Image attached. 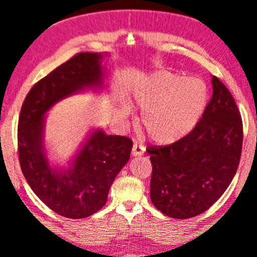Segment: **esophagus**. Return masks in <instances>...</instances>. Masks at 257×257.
Masks as SVG:
<instances>
[{
  "label": "esophagus",
  "instance_id": "esophagus-1",
  "mask_svg": "<svg viewBox=\"0 0 257 257\" xmlns=\"http://www.w3.org/2000/svg\"><path fill=\"white\" fill-rule=\"evenodd\" d=\"M145 151H146V148L144 147V146L134 144V145H133V148H132V155H133V157H140V155L144 154Z\"/></svg>",
  "mask_w": 257,
  "mask_h": 257
}]
</instances>
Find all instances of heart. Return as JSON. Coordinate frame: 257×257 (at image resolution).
<instances>
[{
	"label": "heart",
	"instance_id": "b5f03b06",
	"mask_svg": "<svg viewBox=\"0 0 257 257\" xmlns=\"http://www.w3.org/2000/svg\"><path fill=\"white\" fill-rule=\"evenodd\" d=\"M131 102L142 111L141 125L153 141L172 145L199 123L209 103V87L199 78L155 71L134 83ZM131 113V106L125 103L118 106L119 118Z\"/></svg>",
	"mask_w": 257,
	"mask_h": 257
}]
</instances>
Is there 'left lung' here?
I'll use <instances>...</instances> for the list:
<instances>
[{
  "label": "left lung",
  "instance_id": "8db88e82",
  "mask_svg": "<svg viewBox=\"0 0 257 257\" xmlns=\"http://www.w3.org/2000/svg\"><path fill=\"white\" fill-rule=\"evenodd\" d=\"M212 97L196 128L180 141L151 147L152 203L177 219L198 216L212 206L235 177L243 126L235 99L213 76Z\"/></svg>",
  "mask_w": 257,
  "mask_h": 257
}]
</instances>
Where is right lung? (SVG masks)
<instances>
[{
  "label": "right lung",
  "mask_w": 257,
  "mask_h": 257,
  "mask_svg": "<svg viewBox=\"0 0 257 257\" xmlns=\"http://www.w3.org/2000/svg\"><path fill=\"white\" fill-rule=\"evenodd\" d=\"M110 54L84 52L42 78L22 104L18 142L22 173L33 192L66 218L89 217L105 205L116 175L131 158L133 142L92 128L66 164L52 160L47 148V113L67 97L108 90L103 59Z\"/></svg>",
  "instance_id": "1"
}]
</instances>
